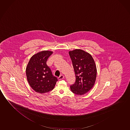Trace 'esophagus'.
Here are the masks:
<instances>
[{"mask_svg":"<svg viewBox=\"0 0 130 130\" xmlns=\"http://www.w3.org/2000/svg\"><path fill=\"white\" fill-rule=\"evenodd\" d=\"M63 78H64V76L62 75H60V76L58 77V79L59 80H62V79H63Z\"/></svg>","mask_w":130,"mask_h":130,"instance_id":"esophagus-1","label":"esophagus"}]
</instances>
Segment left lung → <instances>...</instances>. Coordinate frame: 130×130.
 <instances>
[{"label": "left lung", "mask_w": 130, "mask_h": 130, "mask_svg": "<svg viewBox=\"0 0 130 130\" xmlns=\"http://www.w3.org/2000/svg\"><path fill=\"white\" fill-rule=\"evenodd\" d=\"M76 75V82L70 86L74 94L82 95L90 91L96 80L97 69L92 56L80 49L69 52Z\"/></svg>", "instance_id": "left-lung-1"}]
</instances>
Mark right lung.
<instances>
[{"label": "right lung", "mask_w": 130, "mask_h": 130, "mask_svg": "<svg viewBox=\"0 0 130 130\" xmlns=\"http://www.w3.org/2000/svg\"><path fill=\"white\" fill-rule=\"evenodd\" d=\"M52 54L50 51L39 52L31 57L26 67L28 83L36 92L43 94L50 91L54 89L58 80L46 63Z\"/></svg>", "instance_id": "right-lung-1"}]
</instances>
